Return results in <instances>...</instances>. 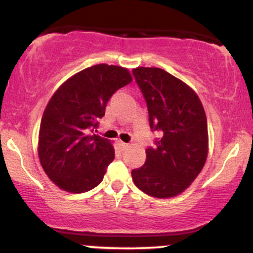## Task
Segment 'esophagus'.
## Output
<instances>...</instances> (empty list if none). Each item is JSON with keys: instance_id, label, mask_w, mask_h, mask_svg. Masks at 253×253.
I'll use <instances>...</instances> for the list:
<instances>
[{"instance_id": "esophagus-1", "label": "esophagus", "mask_w": 253, "mask_h": 253, "mask_svg": "<svg viewBox=\"0 0 253 253\" xmlns=\"http://www.w3.org/2000/svg\"><path fill=\"white\" fill-rule=\"evenodd\" d=\"M119 146H120L121 150H126L128 147V144L124 143V141H119Z\"/></svg>"}]
</instances>
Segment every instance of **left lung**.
Segmentation results:
<instances>
[{"label": "left lung", "instance_id": "left-lung-1", "mask_svg": "<svg viewBox=\"0 0 253 253\" xmlns=\"http://www.w3.org/2000/svg\"><path fill=\"white\" fill-rule=\"evenodd\" d=\"M149 110L151 130L159 132L146 162L132 170L136 187L147 195L167 199L184 191L201 172L208 155L205 109L196 92L159 68L133 69Z\"/></svg>", "mask_w": 253, "mask_h": 253}]
</instances>
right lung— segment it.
<instances>
[{"label": "right lung", "mask_w": 253, "mask_h": 253, "mask_svg": "<svg viewBox=\"0 0 253 253\" xmlns=\"http://www.w3.org/2000/svg\"><path fill=\"white\" fill-rule=\"evenodd\" d=\"M130 82L127 69L98 64L69 78L48 101L38 153L46 175L60 189L84 193L102 182L115 152L94 129L112 95Z\"/></svg>", "instance_id": "obj_1"}]
</instances>
